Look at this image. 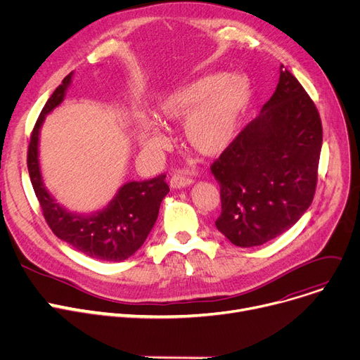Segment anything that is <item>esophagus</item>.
I'll use <instances>...</instances> for the list:
<instances>
[{"instance_id":"esophagus-1","label":"esophagus","mask_w":360,"mask_h":360,"mask_svg":"<svg viewBox=\"0 0 360 360\" xmlns=\"http://www.w3.org/2000/svg\"><path fill=\"white\" fill-rule=\"evenodd\" d=\"M193 183H195L193 179H190L186 174H173L170 179V186H172V188H176V190L187 187V186H192Z\"/></svg>"}]
</instances>
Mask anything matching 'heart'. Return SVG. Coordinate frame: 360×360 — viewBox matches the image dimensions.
<instances>
[{
  "mask_svg": "<svg viewBox=\"0 0 360 360\" xmlns=\"http://www.w3.org/2000/svg\"><path fill=\"white\" fill-rule=\"evenodd\" d=\"M250 101L251 82L245 75L214 72L162 96L155 116L162 123L186 122L188 146L203 157H217L234 139ZM135 134L138 142L151 153L168 145L167 134L153 119H138Z\"/></svg>",
  "mask_w": 360,
  "mask_h": 360,
  "instance_id": "1",
  "label": "heart"
}]
</instances>
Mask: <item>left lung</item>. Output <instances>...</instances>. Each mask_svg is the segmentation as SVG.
Here are the masks:
<instances>
[{"label": "left lung", "instance_id": "obj_1", "mask_svg": "<svg viewBox=\"0 0 360 360\" xmlns=\"http://www.w3.org/2000/svg\"><path fill=\"white\" fill-rule=\"evenodd\" d=\"M321 146L319 110L282 67L260 115L210 167L221 187V234L234 245L256 247L297 224L314 199Z\"/></svg>", "mask_w": 360, "mask_h": 360}]
</instances>
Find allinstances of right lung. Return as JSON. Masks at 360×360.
<instances>
[{"label": "right lung", "instance_id": "right-lung-1", "mask_svg": "<svg viewBox=\"0 0 360 360\" xmlns=\"http://www.w3.org/2000/svg\"><path fill=\"white\" fill-rule=\"evenodd\" d=\"M74 72L63 78L46 101L32 132L27 168L44 217L53 234L91 259L122 262L142 247L158 218L160 205L170 192L165 176L146 181H128L119 187L113 199L96 212H74L60 205L46 188L39 160L40 129L46 115L63 101Z\"/></svg>", "mask_w": 360, "mask_h": 360}]
</instances>
